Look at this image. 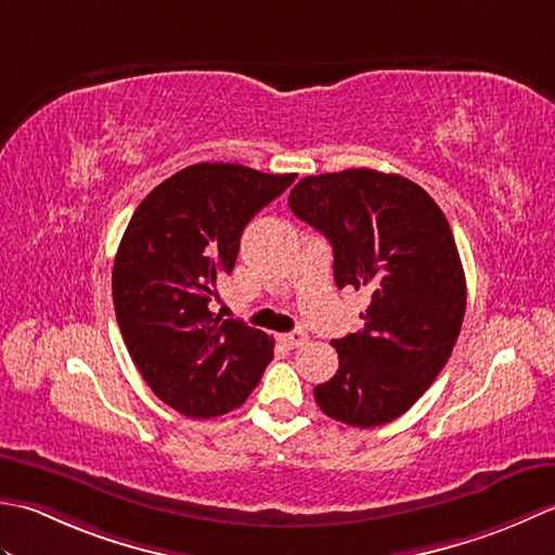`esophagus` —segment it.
Masks as SVG:
<instances>
[{
	"label": "esophagus",
	"instance_id": "1",
	"mask_svg": "<svg viewBox=\"0 0 555 555\" xmlns=\"http://www.w3.org/2000/svg\"><path fill=\"white\" fill-rule=\"evenodd\" d=\"M309 340V335L304 333V331H292V333H285V335H280V343L282 345H287V347H301L304 343Z\"/></svg>",
	"mask_w": 555,
	"mask_h": 555
}]
</instances>
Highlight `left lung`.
Listing matches in <instances>:
<instances>
[{
	"label": "left lung",
	"mask_w": 555,
	"mask_h": 555,
	"mask_svg": "<svg viewBox=\"0 0 555 555\" xmlns=\"http://www.w3.org/2000/svg\"><path fill=\"white\" fill-rule=\"evenodd\" d=\"M289 208L331 242L335 285L371 292L364 327L333 340L340 369L313 388L315 402L357 428L398 420L443 371L465 319L443 210L420 184L366 167L304 177Z\"/></svg>",
	"instance_id": "left-lung-1"
}]
</instances>
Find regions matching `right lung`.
<instances>
[{
	"instance_id": "add662e5",
	"label": "right lung",
	"mask_w": 555,
	"mask_h": 555,
	"mask_svg": "<svg viewBox=\"0 0 555 555\" xmlns=\"http://www.w3.org/2000/svg\"><path fill=\"white\" fill-rule=\"evenodd\" d=\"M294 179L198 163L157 184L131 215L112 268L117 323L143 380L179 414L232 412L273 359L263 331L222 321L208 304L232 273L248 220Z\"/></svg>"
}]
</instances>
